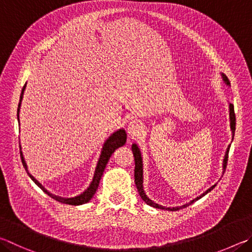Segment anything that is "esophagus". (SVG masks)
<instances>
[{
    "instance_id": "34e87169",
    "label": "esophagus",
    "mask_w": 252,
    "mask_h": 252,
    "mask_svg": "<svg viewBox=\"0 0 252 252\" xmlns=\"http://www.w3.org/2000/svg\"><path fill=\"white\" fill-rule=\"evenodd\" d=\"M141 130H142V125L138 120H132L129 123V126H127V134L130 136L139 135Z\"/></svg>"
}]
</instances>
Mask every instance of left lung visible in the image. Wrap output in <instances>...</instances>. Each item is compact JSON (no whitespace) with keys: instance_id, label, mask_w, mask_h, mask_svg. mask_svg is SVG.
<instances>
[{"instance_id":"1","label":"left lung","mask_w":252,"mask_h":252,"mask_svg":"<svg viewBox=\"0 0 252 252\" xmlns=\"http://www.w3.org/2000/svg\"><path fill=\"white\" fill-rule=\"evenodd\" d=\"M222 78L223 80H225V82L227 85H229L230 82L229 80H228V78L226 76H223L222 74ZM229 109H230V126H231V131H232V139H234V135H235V130H236V114H235V110H234V104L230 103L229 104ZM132 152H133V157H134V163H135V168H134V182H135V186L136 189H138V191L139 194L141 196V198L144 200V202L152 206V207H155V208H159V209H166V210H178V209H182L184 207H187V206H189L193 204L194 202H196V200H198L199 198H202L203 196H205L207 193H209L210 190H212L213 189H215V186H216V184L213 185L210 189H208L207 190L205 191V193H203L200 196H198L197 198H195L193 200H190V202L189 204H185L183 206H177V207H164V206H161L158 204H155L154 202H152L148 196L145 195L144 190H143V168H142V158H141V152L140 150L138 148V145L136 144H132ZM228 153H229V146H228L227 149V152H226V155H225V158H223V168H226L227 166V162H228Z\"/></svg>"}]
</instances>
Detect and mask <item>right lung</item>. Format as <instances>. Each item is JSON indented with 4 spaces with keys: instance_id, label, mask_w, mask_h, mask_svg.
Wrapping results in <instances>:
<instances>
[{
    "instance_id": "obj_1",
    "label": "right lung",
    "mask_w": 252,
    "mask_h": 252,
    "mask_svg": "<svg viewBox=\"0 0 252 252\" xmlns=\"http://www.w3.org/2000/svg\"><path fill=\"white\" fill-rule=\"evenodd\" d=\"M25 86L23 87V89H22V94H21V98H20V103H18V108H17V119H18V121H20V118H18V112H20L21 101H22V99H23V94H24ZM126 142V133L125 130L120 129L119 131L114 132V133L106 141V143H104V145H103L102 151H101V155H100V158H99V161H98L97 167H95L94 176L93 178V182H91L90 186L82 194H80L78 196H75V197H71V198H63V197H61V196H56V195H54V194H50L49 191L46 189H45V187L42 184H40V183L37 180H36V178H34L33 175H31L29 171H27V165H26L25 159H24V157H23L22 152H21V158H22L23 166L25 167V170H26L27 174H29V176L32 178V180H33V182L39 187V189H42V190L44 191V193H46L47 195L50 196V197L54 198L55 200H57V202H59V203L78 206V205H82V204L88 203L89 200L93 198V196L94 195L95 190L98 189L100 180H101V176H102V174L104 172V168H106V166H107V163L109 161V158H110V157H111L114 151H116L118 148H120V146L125 145Z\"/></svg>"
}]
</instances>
